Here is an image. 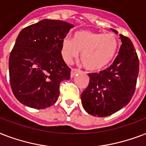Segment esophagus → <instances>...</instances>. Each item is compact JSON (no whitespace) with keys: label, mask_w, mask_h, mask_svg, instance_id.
Listing matches in <instances>:
<instances>
[{"label":"esophagus","mask_w":146,"mask_h":146,"mask_svg":"<svg viewBox=\"0 0 146 146\" xmlns=\"http://www.w3.org/2000/svg\"><path fill=\"white\" fill-rule=\"evenodd\" d=\"M78 73H80V70L75 69V68H72V71H71V78H73V77L75 75Z\"/></svg>","instance_id":"34e87169"}]
</instances>
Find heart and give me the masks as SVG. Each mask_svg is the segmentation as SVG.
Returning a JSON list of instances; mask_svg holds the SVG:
<instances>
[{
    "label": "heart",
    "instance_id": "1",
    "mask_svg": "<svg viewBox=\"0 0 146 146\" xmlns=\"http://www.w3.org/2000/svg\"><path fill=\"white\" fill-rule=\"evenodd\" d=\"M119 41L113 33H101L87 30L77 31L74 39L65 37L62 40L61 54L65 62L71 64L78 57L89 72H100L113 60Z\"/></svg>",
    "mask_w": 146,
    "mask_h": 146
}]
</instances>
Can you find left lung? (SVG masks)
Segmentation results:
<instances>
[{"mask_svg": "<svg viewBox=\"0 0 146 146\" xmlns=\"http://www.w3.org/2000/svg\"><path fill=\"white\" fill-rule=\"evenodd\" d=\"M119 38L122 45L113 65L98 74H89V84L81 94L84 109L94 116L104 117L119 111L128 104L135 92L139 58L130 39L121 34Z\"/></svg>", "mask_w": 146, "mask_h": 146, "instance_id": "8db88e82", "label": "left lung"}]
</instances>
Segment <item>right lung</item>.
Listing matches in <instances>:
<instances>
[{"instance_id": "1", "label": "right lung", "mask_w": 146, "mask_h": 146, "mask_svg": "<svg viewBox=\"0 0 146 146\" xmlns=\"http://www.w3.org/2000/svg\"><path fill=\"white\" fill-rule=\"evenodd\" d=\"M72 27L62 20L44 19L20 31L9 58V75L21 104L40 110L57 101L59 84L70 79L61 44Z\"/></svg>"}]
</instances>
